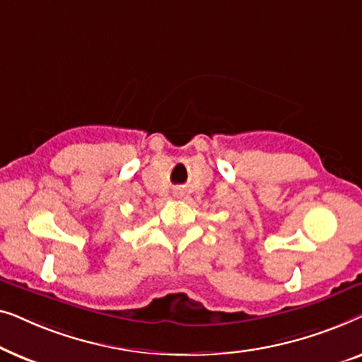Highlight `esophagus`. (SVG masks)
<instances>
[{"instance_id":"esophagus-1","label":"esophagus","mask_w":362,"mask_h":362,"mask_svg":"<svg viewBox=\"0 0 362 362\" xmlns=\"http://www.w3.org/2000/svg\"><path fill=\"white\" fill-rule=\"evenodd\" d=\"M175 196L176 197H181L182 196V191L181 189H175Z\"/></svg>"}]
</instances>
